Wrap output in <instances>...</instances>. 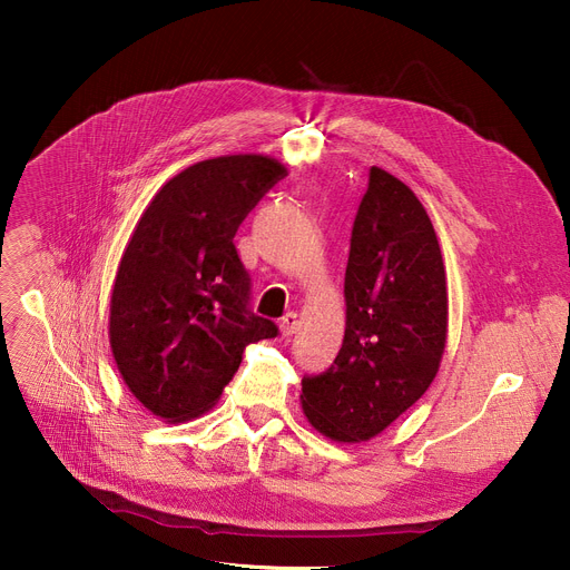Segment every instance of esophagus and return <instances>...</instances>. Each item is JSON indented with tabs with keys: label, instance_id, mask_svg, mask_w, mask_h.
I'll return each instance as SVG.
<instances>
[{
	"label": "esophagus",
	"instance_id": "esophagus-1",
	"mask_svg": "<svg viewBox=\"0 0 570 570\" xmlns=\"http://www.w3.org/2000/svg\"><path fill=\"white\" fill-rule=\"evenodd\" d=\"M297 325H301V316H297L295 312H288V314L282 318V323H279L282 335H284V337H293V335L297 333Z\"/></svg>",
	"mask_w": 570,
	"mask_h": 570
}]
</instances>
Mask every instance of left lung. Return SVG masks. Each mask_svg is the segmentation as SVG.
Segmentation results:
<instances>
[{
  "label": "left lung",
  "mask_w": 570,
  "mask_h": 570,
  "mask_svg": "<svg viewBox=\"0 0 570 570\" xmlns=\"http://www.w3.org/2000/svg\"><path fill=\"white\" fill-rule=\"evenodd\" d=\"M346 331L331 370L303 379L309 425L363 443L425 395L448 337L445 267L417 196L372 166L344 277Z\"/></svg>",
  "instance_id": "1"
}]
</instances>
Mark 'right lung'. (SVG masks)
Instances as JSON below:
<instances>
[{"instance_id":"1","label":"right lung","mask_w":570,"mask_h":570,"mask_svg":"<svg viewBox=\"0 0 570 570\" xmlns=\"http://www.w3.org/2000/svg\"><path fill=\"white\" fill-rule=\"evenodd\" d=\"M286 168L265 155L198 161L149 200L119 261L108 335L134 397L166 423L213 409L249 344L277 325L249 309L233 237Z\"/></svg>"}]
</instances>
